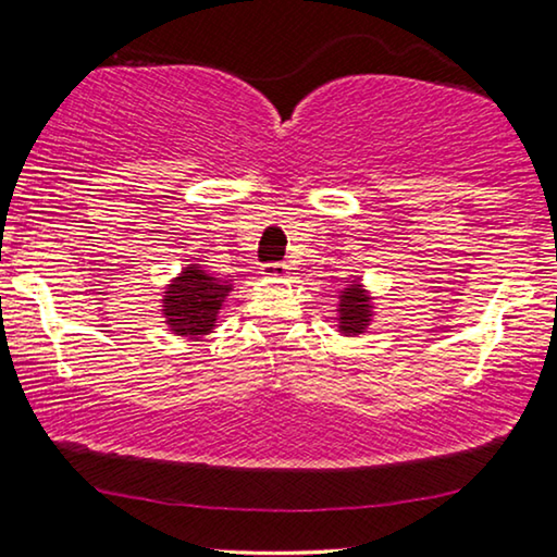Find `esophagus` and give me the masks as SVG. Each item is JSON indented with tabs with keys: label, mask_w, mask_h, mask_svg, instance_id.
I'll return each mask as SVG.
<instances>
[{
	"label": "esophagus",
	"mask_w": 557,
	"mask_h": 557,
	"mask_svg": "<svg viewBox=\"0 0 557 557\" xmlns=\"http://www.w3.org/2000/svg\"><path fill=\"white\" fill-rule=\"evenodd\" d=\"M287 272H289L287 262H268L262 268V275H268V277H285Z\"/></svg>",
	"instance_id": "obj_1"
}]
</instances>
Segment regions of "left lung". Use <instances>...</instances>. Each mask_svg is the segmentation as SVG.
I'll list each match as a JSON object with an SVG mask.
<instances>
[{"label": "left lung", "instance_id": "left-lung-1", "mask_svg": "<svg viewBox=\"0 0 557 557\" xmlns=\"http://www.w3.org/2000/svg\"><path fill=\"white\" fill-rule=\"evenodd\" d=\"M371 297L366 295V289L354 282V285L343 287L341 295V310H338V323L341 331L346 335H358L366 331V325L371 323Z\"/></svg>", "mask_w": 557, "mask_h": 557}]
</instances>
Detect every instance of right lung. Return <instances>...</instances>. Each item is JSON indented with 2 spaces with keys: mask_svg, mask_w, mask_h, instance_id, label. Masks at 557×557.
Masks as SVG:
<instances>
[{
  "mask_svg": "<svg viewBox=\"0 0 557 557\" xmlns=\"http://www.w3.org/2000/svg\"><path fill=\"white\" fill-rule=\"evenodd\" d=\"M230 287L222 280L207 275L197 264L186 268L163 295V318L171 331L189 338L211 333Z\"/></svg>",
  "mask_w": 557,
  "mask_h": 557,
  "instance_id": "obj_1",
  "label": "right lung"
}]
</instances>
